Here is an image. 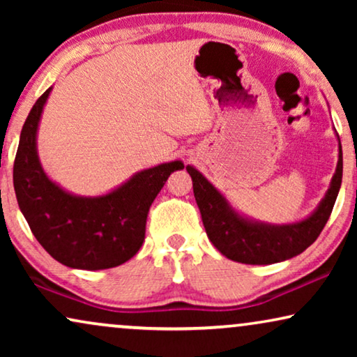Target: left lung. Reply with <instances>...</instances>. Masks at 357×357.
<instances>
[{
    "instance_id": "obj_1",
    "label": "left lung",
    "mask_w": 357,
    "mask_h": 357,
    "mask_svg": "<svg viewBox=\"0 0 357 357\" xmlns=\"http://www.w3.org/2000/svg\"><path fill=\"white\" fill-rule=\"evenodd\" d=\"M193 180V193L202 213L203 226L213 245L229 260L248 265H270L299 255L317 241L324 231L343 178V153L340 146V159L331 178L328 193L320 206L305 221L289 226H265L250 222L227 206L222 195L198 172L187 167Z\"/></svg>"
}]
</instances>
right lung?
<instances>
[{"instance_id":"right-lung-1","label":"right lung","mask_w":357,"mask_h":357,"mask_svg":"<svg viewBox=\"0 0 357 357\" xmlns=\"http://www.w3.org/2000/svg\"><path fill=\"white\" fill-rule=\"evenodd\" d=\"M48 94L50 89L38 97L21 131L13 169L19 208L56 261L77 270L119 266L143 245L151 204L183 164L174 160L143 170L105 197H73L47 177L37 158V126Z\"/></svg>"}]
</instances>
